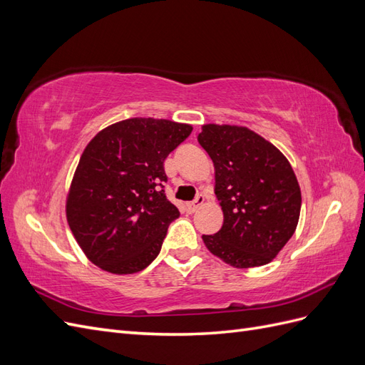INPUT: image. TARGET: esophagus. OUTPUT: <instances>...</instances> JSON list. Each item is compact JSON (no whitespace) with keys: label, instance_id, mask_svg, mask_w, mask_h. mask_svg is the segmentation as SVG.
Wrapping results in <instances>:
<instances>
[{"label":"esophagus","instance_id":"esophagus-1","mask_svg":"<svg viewBox=\"0 0 365 365\" xmlns=\"http://www.w3.org/2000/svg\"><path fill=\"white\" fill-rule=\"evenodd\" d=\"M204 202H205V196H204V195H197L195 201L187 204V212H189V213H195L196 210L200 208Z\"/></svg>","mask_w":365,"mask_h":365}]
</instances>
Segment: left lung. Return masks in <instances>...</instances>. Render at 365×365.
Here are the masks:
<instances>
[{
    "instance_id": "obj_1",
    "label": "left lung",
    "mask_w": 365,
    "mask_h": 365,
    "mask_svg": "<svg viewBox=\"0 0 365 365\" xmlns=\"http://www.w3.org/2000/svg\"><path fill=\"white\" fill-rule=\"evenodd\" d=\"M197 141L215 164V193L224 213L208 251L235 268L269 263L298 224L302 192L291 164L272 143L245 126L204 125Z\"/></svg>"
}]
</instances>
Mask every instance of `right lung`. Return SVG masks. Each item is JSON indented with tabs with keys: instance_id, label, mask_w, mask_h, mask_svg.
Wrapping results in <instances>:
<instances>
[{
	"instance_id": "obj_1",
	"label": "right lung",
	"mask_w": 365,
	"mask_h": 365,
	"mask_svg": "<svg viewBox=\"0 0 365 365\" xmlns=\"http://www.w3.org/2000/svg\"><path fill=\"white\" fill-rule=\"evenodd\" d=\"M164 118H128L88 143L67 196V220L96 267L117 275L155 259L178 208L168 201L164 160L192 134Z\"/></svg>"
}]
</instances>
